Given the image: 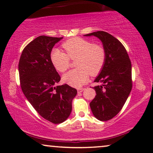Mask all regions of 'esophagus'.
I'll list each match as a JSON object with an SVG mask.
<instances>
[{"label": "esophagus", "mask_w": 153, "mask_h": 153, "mask_svg": "<svg viewBox=\"0 0 153 153\" xmlns=\"http://www.w3.org/2000/svg\"><path fill=\"white\" fill-rule=\"evenodd\" d=\"M84 89L85 88H80L77 89V92H78V93H81V92L84 91Z\"/></svg>", "instance_id": "esophagus-1"}]
</instances>
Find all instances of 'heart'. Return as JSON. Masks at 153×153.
I'll return each mask as SVG.
<instances>
[{
  "mask_svg": "<svg viewBox=\"0 0 153 153\" xmlns=\"http://www.w3.org/2000/svg\"><path fill=\"white\" fill-rule=\"evenodd\" d=\"M66 53L58 49L52 50L51 61L60 72H65L70 68V59L75 60L77 68L70 71L62 77V80L73 87L82 86L88 81L90 74L96 75L103 68L106 52L102 45L93 44L91 40L76 37L62 45Z\"/></svg>",
  "mask_w": 153,
  "mask_h": 153,
  "instance_id": "obj_1",
  "label": "heart"
}]
</instances>
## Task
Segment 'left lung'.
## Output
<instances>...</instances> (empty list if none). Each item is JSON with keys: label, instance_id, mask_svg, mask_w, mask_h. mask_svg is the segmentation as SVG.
<instances>
[{"label": "left lung", "instance_id": "left-lung-1", "mask_svg": "<svg viewBox=\"0 0 153 153\" xmlns=\"http://www.w3.org/2000/svg\"><path fill=\"white\" fill-rule=\"evenodd\" d=\"M95 36L103 44L106 52L105 63L95 82V97L90 103L96 118L107 121L116 116L126 102L132 88L131 64L123 44L109 33L97 31L85 35Z\"/></svg>", "mask_w": 153, "mask_h": 153}]
</instances>
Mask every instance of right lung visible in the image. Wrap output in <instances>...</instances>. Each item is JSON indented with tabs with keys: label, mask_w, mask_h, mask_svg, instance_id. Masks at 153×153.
<instances>
[{
	"label": "right lung",
	"mask_w": 153,
	"mask_h": 153,
	"mask_svg": "<svg viewBox=\"0 0 153 153\" xmlns=\"http://www.w3.org/2000/svg\"><path fill=\"white\" fill-rule=\"evenodd\" d=\"M62 37L41 35L23 50L19 62L20 85L27 100L46 120L59 124L72 111L77 91L68 84L55 86L60 81L51 61L53 46Z\"/></svg>",
	"instance_id": "add662e5"
}]
</instances>
